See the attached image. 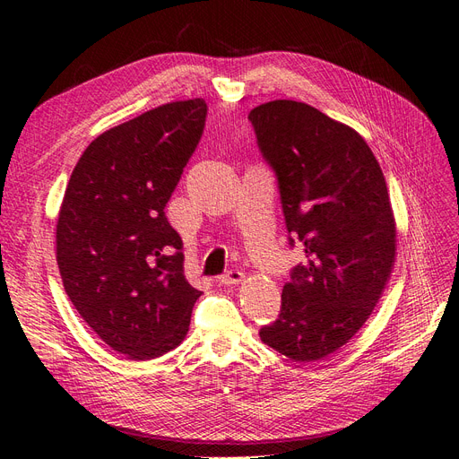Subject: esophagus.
Instances as JSON below:
<instances>
[{"label": "esophagus", "mask_w": 459, "mask_h": 459, "mask_svg": "<svg viewBox=\"0 0 459 459\" xmlns=\"http://www.w3.org/2000/svg\"><path fill=\"white\" fill-rule=\"evenodd\" d=\"M243 273L239 272V270H230V272H226L224 275L220 277V285H224V287H231V285H238V283H241L243 281Z\"/></svg>", "instance_id": "1"}]
</instances>
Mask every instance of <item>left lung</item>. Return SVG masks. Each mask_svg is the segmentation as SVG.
Returning <instances> with one entry per match:
<instances>
[{
    "label": "left lung",
    "instance_id": "obj_1",
    "mask_svg": "<svg viewBox=\"0 0 459 459\" xmlns=\"http://www.w3.org/2000/svg\"><path fill=\"white\" fill-rule=\"evenodd\" d=\"M248 120L277 176L287 231L307 255L260 339L293 362H317L356 335L388 283L396 258L391 197L364 137L322 110L275 100Z\"/></svg>",
    "mask_w": 459,
    "mask_h": 459
}]
</instances>
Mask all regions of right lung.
I'll list each match as a JSON object with an SVG mask.
<instances>
[{"label":"right lung","instance_id":"1","mask_svg":"<svg viewBox=\"0 0 459 459\" xmlns=\"http://www.w3.org/2000/svg\"><path fill=\"white\" fill-rule=\"evenodd\" d=\"M201 97L166 103L97 135L68 179L57 264L68 299L110 349L151 359L182 342L201 290L164 206L195 151Z\"/></svg>","mask_w":459,"mask_h":459}]
</instances>
